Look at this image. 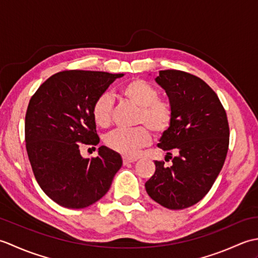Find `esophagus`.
Here are the masks:
<instances>
[{
  "label": "esophagus",
  "mask_w": 258,
  "mask_h": 258,
  "mask_svg": "<svg viewBox=\"0 0 258 258\" xmlns=\"http://www.w3.org/2000/svg\"><path fill=\"white\" fill-rule=\"evenodd\" d=\"M136 161H138V158L136 157H123L124 165H126V164H128V163H134Z\"/></svg>",
  "instance_id": "1"
}]
</instances>
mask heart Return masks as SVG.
<instances>
[{"mask_svg":"<svg viewBox=\"0 0 258 258\" xmlns=\"http://www.w3.org/2000/svg\"><path fill=\"white\" fill-rule=\"evenodd\" d=\"M120 95L139 107L135 123L142 125L132 130H114L105 136L104 141L109 149L119 154L134 156L142 147L150 144L149 128L155 134H162L171 126L173 108L169 103L158 100L160 93L144 80L130 81L122 86ZM111 113L112 100L107 93H103L96 97L92 105L93 119L100 127H106L111 122Z\"/></svg>","mask_w":258,"mask_h":258,"instance_id":"heart-1","label":"heart"}]
</instances>
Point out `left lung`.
Segmentation results:
<instances>
[{
  "instance_id": "8db88e82",
  "label": "left lung",
  "mask_w": 258,
  "mask_h": 258,
  "mask_svg": "<svg viewBox=\"0 0 258 258\" xmlns=\"http://www.w3.org/2000/svg\"><path fill=\"white\" fill-rule=\"evenodd\" d=\"M155 81L165 90L174 113L157 146L173 164L155 161L145 188L162 206L183 210L200 202L220 174L228 151V120L216 93L197 76L165 70Z\"/></svg>"
}]
</instances>
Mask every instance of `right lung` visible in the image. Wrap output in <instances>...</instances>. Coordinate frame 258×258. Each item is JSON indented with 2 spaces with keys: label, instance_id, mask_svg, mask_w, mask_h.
<instances>
[{
  "label": "right lung",
  "instance_id": "add662e5",
  "mask_svg": "<svg viewBox=\"0 0 258 258\" xmlns=\"http://www.w3.org/2000/svg\"><path fill=\"white\" fill-rule=\"evenodd\" d=\"M124 74L63 71L52 75L31 97L25 115V142L40 187L58 205L84 208L107 193L122 157L106 146L83 158L80 146L100 143L92 105Z\"/></svg>",
  "mask_w": 258,
  "mask_h": 258
}]
</instances>
